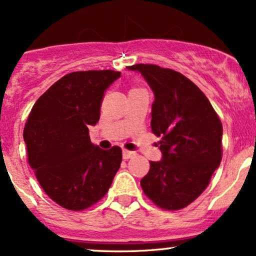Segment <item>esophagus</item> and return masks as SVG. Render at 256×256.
Returning a JSON list of instances; mask_svg holds the SVG:
<instances>
[{
    "label": "esophagus",
    "mask_w": 256,
    "mask_h": 256,
    "mask_svg": "<svg viewBox=\"0 0 256 256\" xmlns=\"http://www.w3.org/2000/svg\"><path fill=\"white\" fill-rule=\"evenodd\" d=\"M134 155H136V152L132 150H128V149H124V150H122V158H124L125 160L131 158L132 156H134Z\"/></svg>",
    "instance_id": "34e87169"
}]
</instances>
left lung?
Masks as SVG:
<instances>
[{
  "instance_id": "1",
  "label": "left lung",
  "mask_w": 256,
  "mask_h": 256,
  "mask_svg": "<svg viewBox=\"0 0 256 256\" xmlns=\"http://www.w3.org/2000/svg\"><path fill=\"white\" fill-rule=\"evenodd\" d=\"M154 91L152 131L161 137L162 160L150 161L143 192L166 210L189 206L204 192L222 156V125L210 100L177 71L158 64L128 66Z\"/></svg>"
}]
</instances>
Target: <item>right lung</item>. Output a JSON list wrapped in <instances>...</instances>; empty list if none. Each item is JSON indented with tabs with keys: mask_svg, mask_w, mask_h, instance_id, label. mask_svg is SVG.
<instances>
[{
	"mask_svg": "<svg viewBox=\"0 0 256 256\" xmlns=\"http://www.w3.org/2000/svg\"><path fill=\"white\" fill-rule=\"evenodd\" d=\"M122 73L112 70L64 76L37 100L24 128L28 161L44 192L68 210L98 204L122 160L118 146L91 143L104 91Z\"/></svg>",
	"mask_w": 256,
	"mask_h": 256,
	"instance_id": "1",
	"label": "right lung"
}]
</instances>
